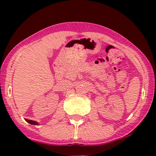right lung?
<instances>
[{
	"label": "right lung",
	"mask_w": 156,
	"mask_h": 156,
	"mask_svg": "<svg viewBox=\"0 0 156 156\" xmlns=\"http://www.w3.org/2000/svg\"><path fill=\"white\" fill-rule=\"evenodd\" d=\"M26 121L27 122L30 123V124H31V125H38V124H39V123L37 122H36V121H34V120H30V119H26Z\"/></svg>",
	"instance_id": "add662e5"
}]
</instances>
